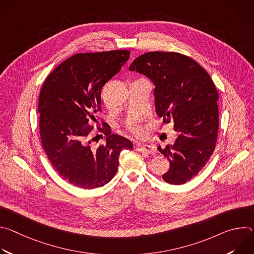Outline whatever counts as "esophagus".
<instances>
[{
	"instance_id": "1",
	"label": "esophagus",
	"mask_w": 254,
	"mask_h": 254,
	"mask_svg": "<svg viewBox=\"0 0 254 254\" xmlns=\"http://www.w3.org/2000/svg\"><path fill=\"white\" fill-rule=\"evenodd\" d=\"M135 150L137 152L147 153V154H156V147L154 144H136Z\"/></svg>"
}]
</instances>
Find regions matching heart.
Returning a JSON list of instances; mask_svg holds the SVG:
<instances>
[{
    "label": "heart",
    "mask_w": 254,
    "mask_h": 254,
    "mask_svg": "<svg viewBox=\"0 0 254 254\" xmlns=\"http://www.w3.org/2000/svg\"><path fill=\"white\" fill-rule=\"evenodd\" d=\"M130 131L131 132H133L134 134H138L139 133V128L137 127H135V126H132V127H130Z\"/></svg>",
    "instance_id": "heart-1"
}]
</instances>
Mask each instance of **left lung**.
Returning <instances> with one entry per match:
<instances>
[{"instance_id": "left-lung-1", "label": "left lung", "mask_w": 254, "mask_h": 254, "mask_svg": "<svg viewBox=\"0 0 254 254\" xmlns=\"http://www.w3.org/2000/svg\"><path fill=\"white\" fill-rule=\"evenodd\" d=\"M129 71L147 76L155 85V106L164 123L179 132L173 144L158 150L168 158L163 175L172 185L185 184L205 167L214 152L219 127L218 92L203 67L176 52H148L133 60Z\"/></svg>"}]
</instances>
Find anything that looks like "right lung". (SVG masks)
<instances>
[{"instance_id": "right-lung-1", "label": "right lung", "mask_w": 254, "mask_h": 254, "mask_svg": "<svg viewBox=\"0 0 254 254\" xmlns=\"http://www.w3.org/2000/svg\"><path fill=\"white\" fill-rule=\"evenodd\" d=\"M129 51L76 54L59 64L46 78L39 95L40 135L55 171L70 184L94 189L107 184L119 168L123 150L132 142L103 124L105 143L97 149L89 140L101 111V89L119 73Z\"/></svg>"}]
</instances>
